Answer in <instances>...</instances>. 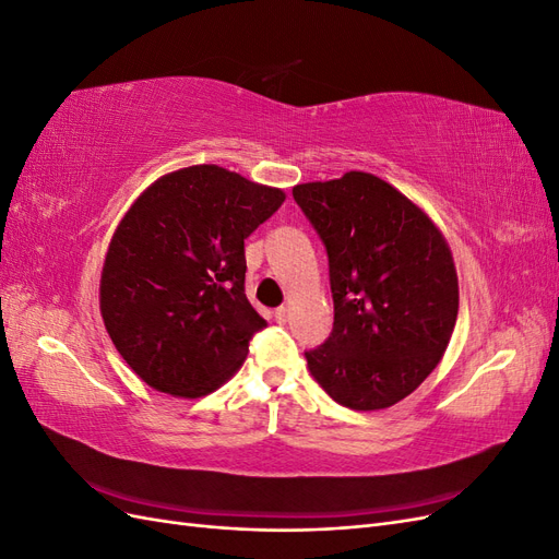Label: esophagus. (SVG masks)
<instances>
[{
	"label": "esophagus",
	"instance_id": "obj_1",
	"mask_svg": "<svg viewBox=\"0 0 559 559\" xmlns=\"http://www.w3.org/2000/svg\"><path fill=\"white\" fill-rule=\"evenodd\" d=\"M286 319H289V308H284V306L277 308V310H275V321H277V324H284Z\"/></svg>",
	"mask_w": 559,
	"mask_h": 559
}]
</instances>
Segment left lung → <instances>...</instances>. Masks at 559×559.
Here are the masks:
<instances>
[{"label": "left lung", "instance_id": "1", "mask_svg": "<svg viewBox=\"0 0 559 559\" xmlns=\"http://www.w3.org/2000/svg\"><path fill=\"white\" fill-rule=\"evenodd\" d=\"M326 247L333 331L306 352L324 392L352 411H380L425 382L460 310L448 242L431 218L376 175L294 186Z\"/></svg>", "mask_w": 559, "mask_h": 559}]
</instances>
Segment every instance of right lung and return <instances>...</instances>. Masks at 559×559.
Instances as JSON below:
<instances>
[{
	"instance_id": "add662e5",
	"label": "right lung",
	"mask_w": 559,
	"mask_h": 559,
	"mask_svg": "<svg viewBox=\"0 0 559 559\" xmlns=\"http://www.w3.org/2000/svg\"><path fill=\"white\" fill-rule=\"evenodd\" d=\"M284 193L218 165H193L134 200L99 282L118 354L148 386L205 396L242 366L267 324L245 294V240Z\"/></svg>"
}]
</instances>
